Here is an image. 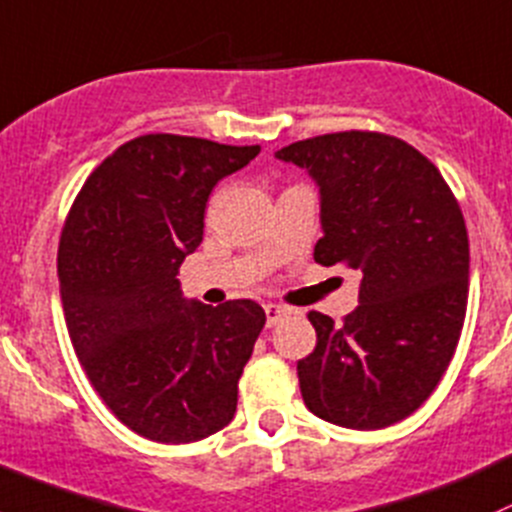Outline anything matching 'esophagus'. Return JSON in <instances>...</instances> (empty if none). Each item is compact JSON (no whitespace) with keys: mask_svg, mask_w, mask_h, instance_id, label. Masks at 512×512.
I'll return each instance as SVG.
<instances>
[{"mask_svg":"<svg viewBox=\"0 0 512 512\" xmlns=\"http://www.w3.org/2000/svg\"><path fill=\"white\" fill-rule=\"evenodd\" d=\"M280 317H285V307H280V305H266V322H268V327H273V324H278Z\"/></svg>","mask_w":512,"mask_h":512,"instance_id":"esophagus-1","label":"esophagus"}]
</instances>
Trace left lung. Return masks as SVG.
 Segmentation results:
<instances>
[{
    "label": "left lung",
    "mask_w": 512,
    "mask_h": 512,
    "mask_svg": "<svg viewBox=\"0 0 512 512\" xmlns=\"http://www.w3.org/2000/svg\"><path fill=\"white\" fill-rule=\"evenodd\" d=\"M320 188L322 266L361 273L359 307L334 324L312 310L317 346L298 361L310 412L349 430L412 415L442 381L464 327L469 236L442 173L378 131H339L276 153Z\"/></svg>",
    "instance_id": "8db88e82"
}]
</instances>
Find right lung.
I'll return each mask as SVG.
<instances>
[{
  "label": "right lung",
  "instance_id": "add662e5",
  "mask_svg": "<svg viewBox=\"0 0 512 512\" xmlns=\"http://www.w3.org/2000/svg\"><path fill=\"white\" fill-rule=\"evenodd\" d=\"M258 151L139 136L92 170L65 219L58 278L70 342L107 408L153 442H197L236 412L266 312L254 300H185L175 276L200 246L212 188Z\"/></svg>",
  "mask_w": 512,
  "mask_h": 512
}]
</instances>
